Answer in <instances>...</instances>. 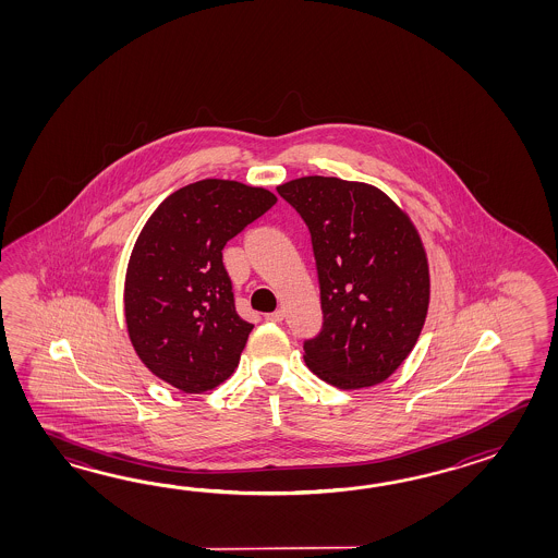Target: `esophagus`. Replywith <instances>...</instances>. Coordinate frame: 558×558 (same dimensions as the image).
<instances>
[{"instance_id":"1","label":"esophagus","mask_w":558,"mask_h":558,"mask_svg":"<svg viewBox=\"0 0 558 558\" xmlns=\"http://www.w3.org/2000/svg\"><path fill=\"white\" fill-rule=\"evenodd\" d=\"M284 313L279 308V311H274V313H267L265 315V320H271V323H279V320H283Z\"/></svg>"}]
</instances>
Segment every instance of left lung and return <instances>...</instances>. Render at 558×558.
<instances>
[{
    "instance_id": "obj_1",
    "label": "left lung",
    "mask_w": 558,
    "mask_h": 558,
    "mask_svg": "<svg viewBox=\"0 0 558 558\" xmlns=\"http://www.w3.org/2000/svg\"><path fill=\"white\" fill-rule=\"evenodd\" d=\"M311 233L320 331L305 363L339 389L383 383L413 351L428 308V267L409 217L383 191L337 178L277 187Z\"/></svg>"
}]
</instances>
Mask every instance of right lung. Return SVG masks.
<instances>
[{
    "instance_id": "add662e5",
    "label": "right lung",
    "mask_w": 558,
    "mask_h": 558,
    "mask_svg": "<svg viewBox=\"0 0 558 558\" xmlns=\"http://www.w3.org/2000/svg\"><path fill=\"white\" fill-rule=\"evenodd\" d=\"M275 203L271 191L203 179L143 227L125 277L128 331L147 368L179 391L215 389L238 367L253 325L238 315L223 247Z\"/></svg>"
}]
</instances>
